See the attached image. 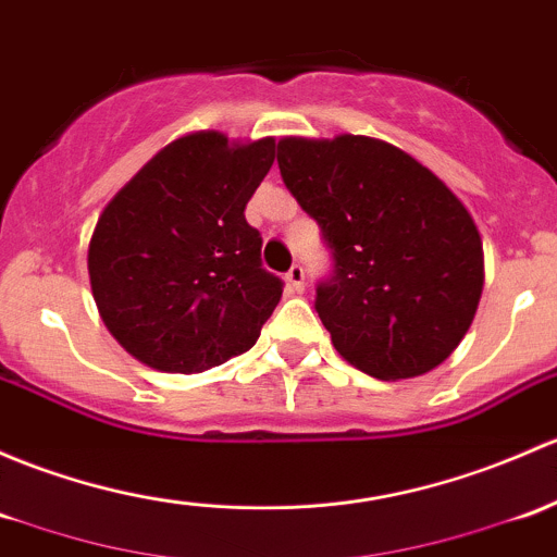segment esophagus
<instances>
[{"mask_svg":"<svg viewBox=\"0 0 557 557\" xmlns=\"http://www.w3.org/2000/svg\"><path fill=\"white\" fill-rule=\"evenodd\" d=\"M285 283H288V288L294 290V294H304V285H307V274H304V267H294L288 269V274H285Z\"/></svg>","mask_w":557,"mask_h":557,"instance_id":"obj_1","label":"esophagus"}]
</instances>
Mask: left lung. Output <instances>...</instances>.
Segmentation results:
<instances>
[{"mask_svg": "<svg viewBox=\"0 0 557 557\" xmlns=\"http://www.w3.org/2000/svg\"><path fill=\"white\" fill-rule=\"evenodd\" d=\"M277 165L336 259L314 301L336 352L382 382L446 362L475 320L485 277L465 202L382 138L285 136Z\"/></svg>", "mask_w": 557, "mask_h": 557, "instance_id": "1", "label": "left lung"}]
</instances>
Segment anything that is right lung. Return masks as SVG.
<instances>
[{
    "label": "right lung",
    "instance_id": "right-lung-1",
    "mask_svg": "<svg viewBox=\"0 0 557 557\" xmlns=\"http://www.w3.org/2000/svg\"><path fill=\"white\" fill-rule=\"evenodd\" d=\"M272 162V136L186 133L107 202L87 274L127 355L162 373H202L253 347L283 296L261 267V234L245 221Z\"/></svg>",
    "mask_w": 557,
    "mask_h": 557
}]
</instances>
